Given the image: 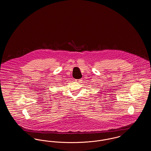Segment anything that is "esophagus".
Segmentation results:
<instances>
[{
  "label": "esophagus",
  "instance_id": "34e87169",
  "mask_svg": "<svg viewBox=\"0 0 151 151\" xmlns=\"http://www.w3.org/2000/svg\"><path fill=\"white\" fill-rule=\"evenodd\" d=\"M82 81V79H80V80H76V82H78V83H80V82H81V81Z\"/></svg>",
  "mask_w": 151,
  "mask_h": 151
}]
</instances>
